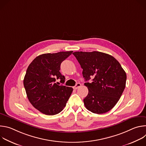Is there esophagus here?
<instances>
[{"instance_id": "1", "label": "esophagus", "mask_w": 146, "mask_h": 146, "mask_svg": "<svg viewBox=\"0 0 146 146\" xmlns=\"http://www.w3.org/2000/svg\"><path fill=\"white\" fill-rule=\"evenodd\" d=\"M81 84H80V83H77V84H76V85L74 86V87H73V88L74 89H75V90H77L78 88H79L80 86H81Z\"/></svg>"}]
</instances>
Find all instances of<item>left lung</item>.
<instances>
[{
  "label": "left lung",
  "mask_w": 146,
  "mask_h": 146,
  "mask_svg": "<svg viewBox=\"0 0 146 146\" xmlns=\"http://www.w3.org/2000/svg\"><path fill=\"white\" fill-rule=\"evenodd\" d=\"M82 69L88 94L84 99L86 108L96 114L105 113L116 105L125 88L127 74L113 56L99 51L73 53Z\"/></svg>",
  "instance_id": "1"
}]
</instances>
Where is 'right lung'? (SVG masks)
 <instances>
[{
    "label": "right lung",
    "mask_w": 146,
    "mask_h": 146,
    "mask_svg": "<svg viewBox=\"0 0 146 146\" xmlns=\"http://www.w3.org/2000/svg\"><path fill=\"white\" fill-rule=\"evenodd\" d=\"M72 51L47 53L38 55L29 65L24 79L27 97L32 106L46 115L60 113L66 106L73 88L55 83L59 79L64 83L65 77L60 70L62 62Z\"/></svg>",
    "instance_id": "right-lung-1"
}]
</instances>
